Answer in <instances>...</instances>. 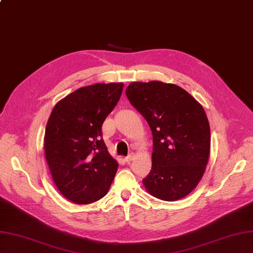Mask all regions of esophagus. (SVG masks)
Instances as JSON below:
<instances>
[{
    "label": "esophagus",
    "instance_id": "esophagus-1",
    "mask_svg": "<svg viewBox=\"0 0 253 253\" xmlns=\"http://www.w3.org/2000/svg\"><path fill=\"white\" fill-rule=\"evenodd\" d=\"M132 160H133V155H132V153H131V155H128V156H126V158H125V161L126 162H130V161H132Z\"/></svg>",
    "mask_w": 253,
    "mask_h": 253
}]
</instances>
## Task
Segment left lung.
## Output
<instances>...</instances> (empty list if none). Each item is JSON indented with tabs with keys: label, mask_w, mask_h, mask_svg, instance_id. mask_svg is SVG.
I'll return each mask as SVG.
<instances>
[{
	"label": "left lung",
	"mask_w": 253,
	"mask_h": 253,
	"mask_svg": "<svg viewBox=\"0 0 253 253\" xmlns=\"http://www.w3.org/2000/svg\"><path fill=\"white\" fill-rule=\"evenodd\" d=\"M126 94L152 132V166L143 179L146 190L163 201L184 198L198 186L211 152L204 108L186 90L157 80L132 83Z\"/></svg>",
	"instance_id": "1"
}]
</instances>
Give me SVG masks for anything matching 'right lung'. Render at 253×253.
<instances>
[{"label": "right lung", "mask_w": 253, "mask_h": 253, "mask_svg": "<svg viewBox=\"0 0 253 253\" xmlns=\"http://www.w3.org/2000/svg\"><path fill=\"white\" fill-rule=\"evenodd\" d=\"M123 84L79 88L57 103L44 138L53 182L64 198L90 204L108 192L118 163L104 143L102 126L119 102Z\"/></svg>", "instance_id": "obj_1"}]
</instances>
